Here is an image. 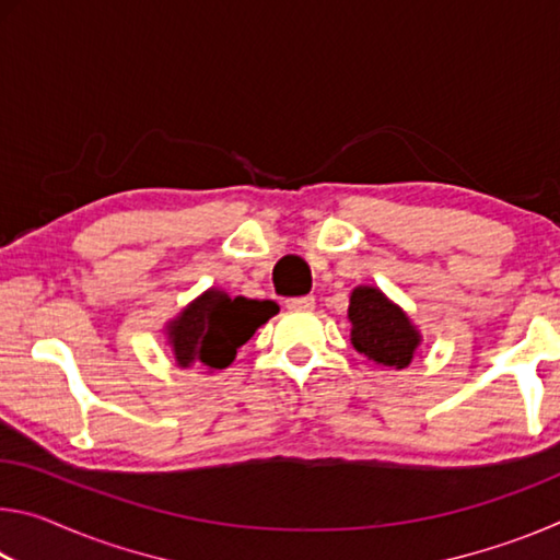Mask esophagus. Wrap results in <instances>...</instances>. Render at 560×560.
Listing matches in <instances>:
<instances>
[{"mask_svg": "<svg viewBox=\"0 0 560 560\" xmlns=\"http://www.w3.org/2000/svg\"><path fill=\"white\" fill-rule=\"evenodd\" d=\"M287 306L291 311H314L316 308V299L314 296H296V299H289Z\"/></svg>", "mask_w": 560, "mask_h": 560, "instance_id": "34e87169", "label": "esophagus"}]
</instances>
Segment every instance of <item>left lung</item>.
Returning <instances> with one entry per match:
<instances>
[{"label": "left lung", "mask_w": 560, "mask_h": 560, "mask_svg": "<svg viewBox=\"0 0 560 560\" xmlns=\"http://www.w3.org/2000/svg\"><path fill=\"white\" fill-rule=\"evenodd\" d=\"M348 318L353 324L350 340L358 353H363L375 365L407 368L420 346V330L412 326L400 306L375 287H358L350 293Z\"/></svg>", "instance_id": "left-lung-1"}]
</instances>
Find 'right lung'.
I'll list each match as a JSON object with an SVG mask.
<instances>
[{
    "label": "right lung",
    "mask_w": 560,
    "mask_h": 560,
    "mask_svg": "<svg viewBox=\"0 0 560 560\" xmlns=\"http://www.w3.org/2000/svg\"><path fill=\"white\" fill-rule=\"evenodd\" d=\"M277 311L273 301L232 299L222 289L205 291L167 324V343L173 346L175 363L222 371L234 360L236 348H242Z\"/></svg>",
    "instance_id": "obj_1"
}]
</instances>
